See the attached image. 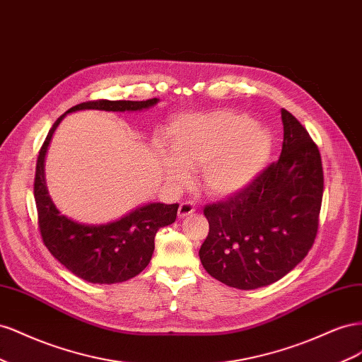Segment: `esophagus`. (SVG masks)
<instances>
[{
	"label": "esophagus",
	"instance_id": "1",
	"mask_svg": "<svg viewBox=\"0 0 362 362\" xmlns=\"http://www.w3.org/2000/svg\"><path fill=\"white\" fill-rule=\"evenodd\" d=\"M194 212H195V206L191 202H185V203H182L179 206V216H180V218H185V216H189Z\"/></svg>",
	"mask_w": 362,
	"mask_h": 362
}]
</instances>
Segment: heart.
Here are the masks:
<instances>
[{"instance_id":"b5f03b06","label":"heart","mask_w":362,"mask_h":362,"mask_svg":"<svg viewBox=\"0 0 362 362\" xmlns=\"http://www.w3.org/2000/svg\"><path fill=\"white\" fill-rule=\"evenodd\" d=\"M168 156L158 153L162 173L173 185L187 183L202 170L203 187L215 197H229L259 175L270 159V133L249 117L227 110L183 117L167 130Z\"/></svg>"}]
</instances>
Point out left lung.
<instances>
[{
  "label": "left lung",
  "mask_w": 362,
  "mask_h": 362,
  "mask_svg": "<svg viewBox=\"0 0 362 362\" xmlns=\"http://www.w3.org/2000/svg\"><path fill=\"white\" fill-rule=\"evenodd\" d=\"M282 122L279 160L229 200L204 208L209 233L200 261L216 281L238 290L277 282L303 261L317 236L322 158L306 129L285 109Z\"/></svg>",
  "instance_id": "8db88e82"
}]
</instances>
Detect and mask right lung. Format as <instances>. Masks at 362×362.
<instances>
[{"label": "right lung", "instance_id": "1", "mask_svg": "<svg viewBox=\"0 0 362 362\" xmlns=\"http://www.w3.org/2000/svg\"><path fill=\"white\" fill-rule=\"evenodd\" d=\"M159 98L147 101L97 100L81 103L66 110L48 132L39 151L35 175L37 223L44 244L71 273L90 284H119L138 276L154 252V236L160 227L175 221L179 204L146 203L121 218L105 224H85L62 215L51 200L45 182V156L60 121L78 110L138 112L158 105Z\"/></svg>", "mask_w": 362, "mask_h": 362}]
</instances>
